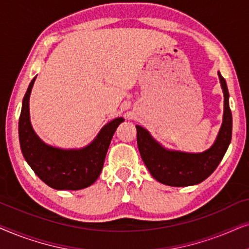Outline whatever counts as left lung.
Returning <instances> with one entry per match:
<instances>
[{
  "instance_id": "obj_1",
  "label": "left lung",
  "mask_w": 249,
  "mask_h": 249,
  "mask_svg": "<svg viewBox=\"0 0 249 249\" xmlns=\"http://www.w3.org/2000/svg\"><path fill=\"white\" fill-rule=\"evenodd\" d=\"M224 93V115L221 130L215 143L201 154L170 151L161 148L144 128L137 126L138 147L142 160L156 180L172 187H188L207 178L220 164L232 135V115L229 107L227 83L220 72Z\"/></svg>"
}]
</instances>
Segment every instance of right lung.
<instances>
[{"label":"right lung","mask_w":249,"mask_h":249,"mask_svg":"<svg viewBox=\"0 0 249 249\" xmlns=\"http://www.w3.org/2000/svg\"><path fill=\"white\" fill-rule=\"evenodd\" d=\"M35 78L26 92L19 117V141L22 155L41 180L58 190H79L93 184L104 167L111 138L124 121L116 118L105 125L88 147L79 150H62L39 140L29 121V95Z\"/></svg>","instance_id":"right-lung-1"}]
</instances>
